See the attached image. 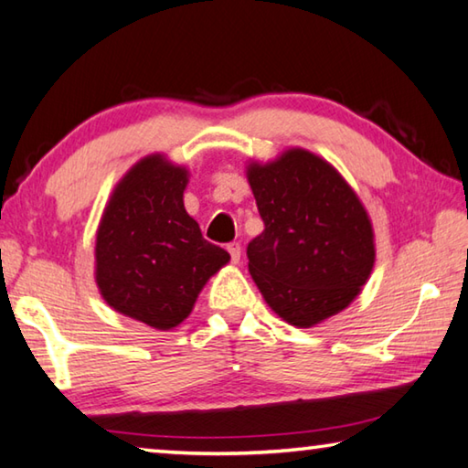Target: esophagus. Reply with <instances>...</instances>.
Listing matches in <instances>:
<instances>
[{"instance_id": "1", "label": "esophagus", "mask_w": 468, "mask_h": 468, "mask_svg": "<svg viewBox=\"0 0 468 468\" xmlns=\"http://www.w3.org/2000/svg\"><path fill=\"white\" fill-rule=\"evenodd\" d=\"M226 249L229 252V259H232V263H239L240 261V244L239 242H229Z\"/></svg>"}]
</instances>
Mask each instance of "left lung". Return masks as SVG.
<instances>
[{
    "label": "left lung",
    "mask_w": 468,
    "mask_h": 468,
    "mask_svg": "<svg viewBox=\"0 0 468 468\" xmlns=\"http://www.w3.org/2000/svg\"><path fill=\"white\" fill-rule=\"evenodd\" d=\"M265 229L247 247L267 304L296 327L346 309L375 263L373 228L342 176L304 149L249 167Z\"/></svg>",
    "instance_id": "left-lung-1"
}]
</instances>
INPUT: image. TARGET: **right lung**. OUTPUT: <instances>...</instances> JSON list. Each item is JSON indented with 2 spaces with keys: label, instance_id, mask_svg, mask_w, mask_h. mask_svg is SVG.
Segmentation results:
<instances>
[{
  "label": "right lung",
  "instance_id": "right-lung-1",
  "mask_svg": "<svg viewBox=\"0 0 468 468\" xmlns=\"http://www.w3.org/2000/svg\"><path fill=\"white\" fill-rule=\"evenodd\" d=\"M186 182L184 167L144 157L113 190L97 232V286L107 304L157 329L182 324L229 261L184 209Z\"/></svg>",
  "mask_w": 468,
  "mask_h": 468
}]
</instances>
